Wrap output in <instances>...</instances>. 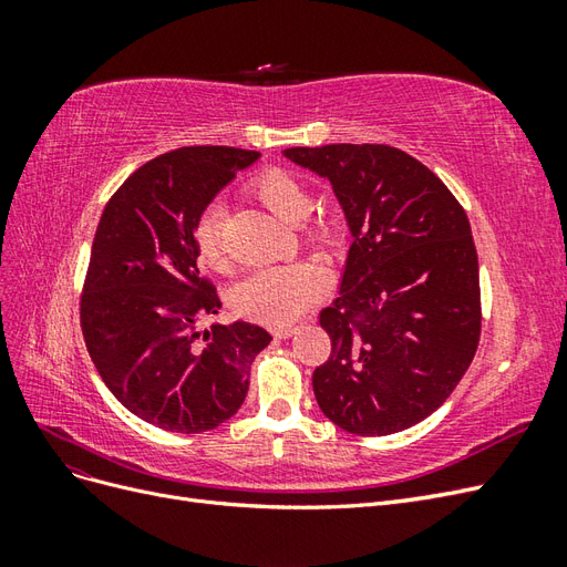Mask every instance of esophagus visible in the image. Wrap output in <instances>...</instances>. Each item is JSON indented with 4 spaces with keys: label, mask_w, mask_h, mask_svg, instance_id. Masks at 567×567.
Segmentation results:
<instances>
[{
    "label": "esophagus",
    "mask_w": 567,
    "mask_h": 567,
    "mask_svg": "<svg viewBox=\"0 0 567 567\" xmlns=\"http://www.w3.org/2000/svg\"><path fill=\"white\" fill-rule=\"evenodd\" d=\"M293 333H296L293 326H277V329L271 331V336H274V338H279V340H286V338H290Z\"/></svg>",
    "instance_id": "esophagus-1"
}]
</instances>
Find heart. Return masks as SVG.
<instances>
[{"label":"heart","instance_id":"heart-1","mask_svg":"<svg viewBox=\"0 0 567 567\" xmlns=\"http://www.w3.org/2000/svg\"><path fill=\"white\" fill-rule=\"evenodd\" d=\"M252 196L269 213L284 221H300L305 236L312 244L331 246L340 236V219L331 210L307 215L312 208V196L305 184L284 169H265L250 182ZM221 210L208 208L198 219L194 231L196 252L203 265H225V241H221ZM323 271L310 262H288L262 267L234 288L231 305L236 315L267 326H286L302 317L323 293Z\"/></svg>","mask_w":567,"mask_h":567}]
</instances>
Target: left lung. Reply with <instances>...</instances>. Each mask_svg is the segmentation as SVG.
<instances>
[{
	"label": "left lung",
	"instance_id": "obj_1",
	"mask_svg": "<svg viewBox=\"0 0 567 567\" xmlns=\"http://www.w3.org/2000/svg\"><path fill=\"white\" fill-rule=\"evenodd\" d=\"M284 156L331 182L352 234L340 296L319 315L331 354L315 369V398L352 435L406 431L450 398L480 342L466 210L435 173L385 144Z\"/></svg>",
	"mask_w": 567,
	"mask_h": 567
}]
</instances>
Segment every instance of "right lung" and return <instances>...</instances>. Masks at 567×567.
<instances>
[{
  "instance_id": "obj_1",
  "label": "right lung",
  "mask_w": 567,
  "mask_h": 567,
  "mask_svg": "<svg viewBox=\"0 0 567 567\" xmlns=\"http://www.w3.org/2000/svg\"><path fill=\"white\" fill-rule=\"evenodd\" d=\"M260 153L184 146L148 161L106 203L80 298L84 346L115 400L173 433H205L244 404L271 336L221 307L198 269L194 231L208 203Z\"/></svg>"
}]
</instances>
